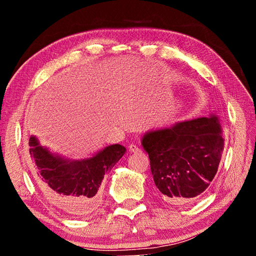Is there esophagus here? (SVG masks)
<instances>
[{"label":"esophagus","mask_w":256,"mask_h":256,"mask_svg":"<svg viewBox=\"0 0 256 256\" xmlns=\"http://www.w3.org/2000/svg\"><path fill=\"white\" fill-rule=\"evenodd\" d=\"M128 150H130V152H131V154H136V152H140V151H141V149L138 148L136 144L130 146H128Z\"/></svg>","instance_id":"34e87169"}]
</instances>
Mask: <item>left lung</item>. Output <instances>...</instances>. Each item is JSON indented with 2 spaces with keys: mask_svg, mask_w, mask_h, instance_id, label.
<instances>
[{
  "mask_svg": "<svg viewBox=\"0 0 256 256\" xmlns=\"http://www.w3.org/2000/svg\"><path fill=\"white\" fill-rule=\"evenodd\" d=\"M222 134L219 118L210 115L152 130L142 136L156 190L164 201L183 204L206 192L222 159Z\"/></svg>",
  "mask_w": 256,
  "mask_h": 256,
  "instance_id": "left-lung-1",
  "label": "left lung"
}]
</instances>
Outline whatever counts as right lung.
<instances>
[{"instance_id": "1", "label": "right lung", "mask_w": 256, "mask_h": 256, "mask_svg": "<svg viewBox=\"0 0 256 256\" xmlns=\"http://www.w3.org/2000/svg\"><path fill=\"white\" fill-rule=\"evenodd\" d=\"M125 151L123 146L112 144L90 158L71 160L40 146L34 136L29 138L30 162L38 188L52 204L76 219L97 209L104 176Z\"/></svg>"}]
</instances>
